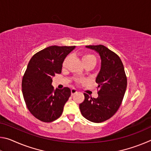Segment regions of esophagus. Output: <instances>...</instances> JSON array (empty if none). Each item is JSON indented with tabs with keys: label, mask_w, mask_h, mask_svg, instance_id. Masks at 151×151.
<instances>
[{
	"label": "esophagus",
	"mask_w": 151,
	"mask_h": 151,
	"mask_svg": "<svg viewBox=\"0 0 151 151\" xmlns=\"http://www.w3.org/2000/svg\"><path fill=\"white\" fill-rule=\"evenodd\" d=\"M76 93H77V90L75 88H72L71 89V95H74V94H75Z\"/></svg>",
	"instance_id": "esophagus-1"
}]
</instances>
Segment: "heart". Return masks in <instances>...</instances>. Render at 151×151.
Returning <instances> with one entry per match:
<instances>
[{
    "label": "heart",
    "mask_w": 151,
    "mask_h": 151,
    "mask_svg": "<svg viewBox=\"0 0 151 151\" xmlns=\"http://www.w3.org/2000/svg\"><path fill=\"white\" fill-rule=\"evenodd\" d=\"M70 57V56H68L65 58V59L64 60L63 66H66V64L69 60ZM82 61L84 64V65L86 66L87 65H93L94 66L96 65V57L93 54H90V53H87V54H85L83 57H82ZM81 80H78L77 83H81Z\"/></svg>",
    "instance_id": "1"
}]
</instances>
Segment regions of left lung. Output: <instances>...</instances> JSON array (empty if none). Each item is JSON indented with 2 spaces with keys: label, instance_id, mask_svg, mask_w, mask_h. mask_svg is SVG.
Wrapping results in <instances>:
<instances>
[{
  "label": "left lung",
  "instance_id": "8db88e82",
  "mask_svg": "<svg viewBox=\"0 0 151 151\" xmlns=\"http://www.w3.org/2000/svg\"><path fill=\"white\" fill-rule=\"evenodd\" d=\"M86 48L100 55L101 66L96 78L98 84L96 99L84 93L85 100L79 104L84 117L93 122H102L116 113L121 106L127 86L123 64L116 53L104 45H89Z\"/></svg>",
  "mask_w": 151,
  "mask_h": 151
}]
</instances>
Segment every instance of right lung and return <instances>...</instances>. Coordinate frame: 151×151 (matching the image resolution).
Returning <instances> with one entry per match:
<instances>
[{"mask_svg":"<svg viewBox=\"0 0 151 151\" xmlns=\"http://www.w3.org/2000/svg\"><path fill=\"white\" fill-rule=\"evenodd\" d=\"M75 48L50 46L32 56L22 81V91L29 111L42 122L59 118L64 105L71 94L70 89H54L52 77L61 73L63 61Z\"/></svg>","mask_w":151,"mask_h":151,"instance_id":"obj_1","label":"right lung"}]
</instances>
